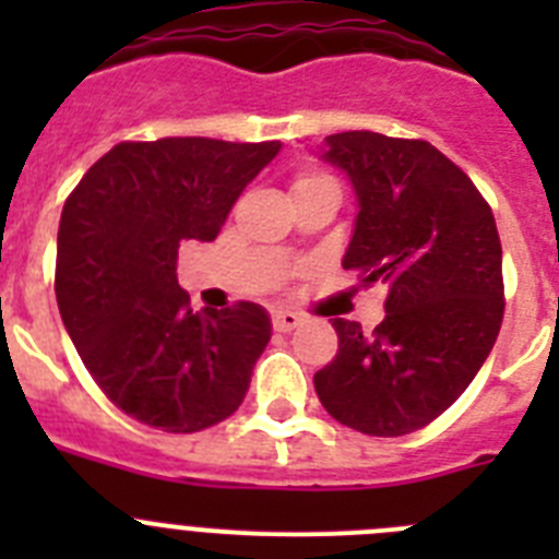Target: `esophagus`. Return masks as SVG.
Segmentation results:
<instances>
[{"mask_svg": "<svg viewBox=\"0 0 559 559\" xmlns=\"http://www.w3.org/2000/svg\"><path fill=\"white\" fill-rule=\"evenodd\" d=\"M302 324V316L294 313V310H276L274 313V330L276 333H290Z\"/></svg>", "mask_w": 559, "mask_h": 559, "instance_id": "obj_1", "label": "esophagus"}]
</instances>
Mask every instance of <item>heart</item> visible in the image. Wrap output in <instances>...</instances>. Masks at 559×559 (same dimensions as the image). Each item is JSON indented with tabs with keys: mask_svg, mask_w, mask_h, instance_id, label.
Returning a JSON list of instances; mask_svg holds the SVG:
<instances>
[{
	"mask_svg": "<svg viewBox=\"0 0 559 559\" xmlns=\"http://www.w3.org/2000/svg\"><path fill=\"white\" fill-rule=\"evenodd\" d=\"M316 179H324V176H310V173H308V176H302V179H296V185H305V181H316Z\"/></svg>",
	"mask_w": 559,
	"mask_h": 559,
	"instance_id": "obj_1",
	"label": "heart"
}]
</instances>
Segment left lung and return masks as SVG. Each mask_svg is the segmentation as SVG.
<instances>
[{
  "label": "left lung",
  "mask_w": 559,
  "mask_h": 559,
  "mask_svg": "<svg viewBox=\"0 0 559 559\" xmlns=\"http://www.w3.org/2000/svg\"><path fill=\"white\" fill-rule=\"evenodd\" d=\"M322 162L358 201L344 269L389 288L386 319L364 333L333 319L338 353L313 374L322 406L369 437L428 426L471 386L503 319L501 240L467 173L431 142L374 131L324 136Z\"/></svg>",
  "instance_id": "obj_1"
}]
</instances>
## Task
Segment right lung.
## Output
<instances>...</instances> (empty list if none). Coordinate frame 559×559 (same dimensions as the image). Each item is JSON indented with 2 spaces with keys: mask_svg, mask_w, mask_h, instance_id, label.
<instances>
[{
  "mask_svg": "<svg viewBox=\"0 0 559 559\" xmlns=\"http://www.w3.org/2000/svg\"><path fill=\"white\" fill-rule=\"evenodd\" d=\"M280 142H120L88 167L58 226L56 299L88 374L128 417L192 433L229 417L271 338L254 302L192 313L185 240H215Z\"/></svg>",
  "mask_w": 559,
  "mask_h": 559,
  "instance_id": "obj_1",
  "label": "right lung"
}]
</instances>
